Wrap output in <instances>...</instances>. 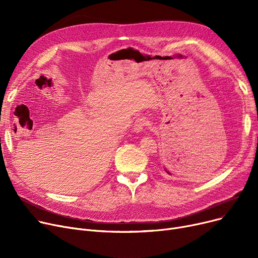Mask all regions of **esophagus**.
<instances>
[{"mask_svg": "<svg viewBox=\"0 0 258 258\" xmlns=\"http://www.w3.org/2000/svg\"><path fill=\"white\" fill-rule=\"evenodd\" d=\"M148 125V120L144 117H141V118H138L136 121L134 122V126H133V131L135 133H141L145 126Z\"/></svg>", "mask_w": 258, "mask_h": 258, "instance_id": "34e87169", "label": "esophagus"}]
</instances>
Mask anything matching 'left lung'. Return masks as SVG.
I'll list each match as a JSON object with an SVG mask.
<instances>
[{"label":"left lung","instance_id":"1","mask_svg":"<svg viewBox=\"0 0 258 258\" xmlns=\"http://www.w3.org/2000/svg\"><path fill=\"white\" fill-rule=\"evenodd\" d=\"M171 155L164 157L161 161V166L163 171L168 175H173L175 172L178 174H182V172H186V170L191 169L194 167V162L191 158H187L185 156H175L170 158ZM176 159H174V158Z\"/></svg>","mask_w":258,"mask_h":258}]
</instances>
